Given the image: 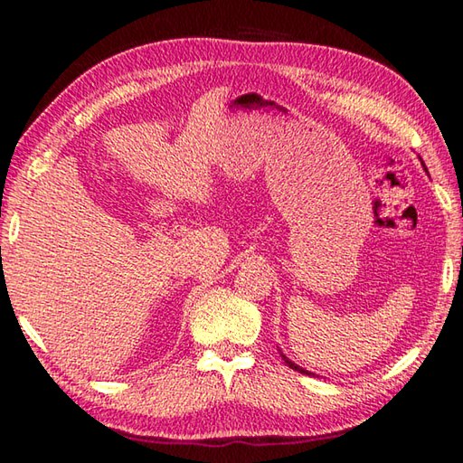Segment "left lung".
Here are the masks:
<instances>
[{
    "instance_id": "8db88e82",
    "label": "left lung",
    "mask_w": 463,
    "mask_h": 463,
    "mask_svg": "<svg viewBox=\"0 0 463 463\" xmlns=\"http://www.w3.org/2000/svg\"><path fill=\"white\" fill-rule=\"evenodd\" d=\"M422 167H425V163H422ZM279 355H281V359H284V362L288 364V367H292V370L300 372V373H307V375H317V373H312V372H308V370H304V367H300V365H298V364H294L292 359H288L284 354H281V349H279Z\"/></svg>"
}]
</instances>
